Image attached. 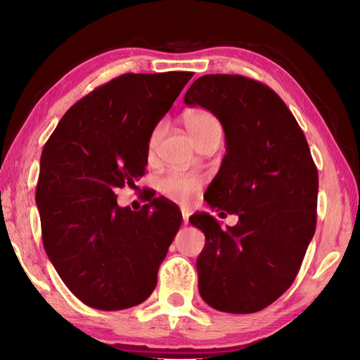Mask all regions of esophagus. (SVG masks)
I'll use <instances>...</instances> for the list:
<instances>
[{"mask_svg":"<svg viewBox=\"0 0 360 360\" xmlns=\"http://www.w3.org/2000/svg\"><path fill=\"white\" fill-rule=\"evenodd\" d=\"M181 212H182V221H184V224H187L188 223V217H190V214H192V210L187 209V207H182Z\"/></svg>","mask_w":360,"mask_h":360,"instance_id":"1","label":"esophagus"}]
</instances>
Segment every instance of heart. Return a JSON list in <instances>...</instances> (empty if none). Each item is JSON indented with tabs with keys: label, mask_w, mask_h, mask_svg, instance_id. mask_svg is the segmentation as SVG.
<instances>
[{
	"label": "heart",
	"mask_w": 360,
	"mask_h": 360,
	"mask_svg": "<svg viewBox=\"0 0 360 360\" xmlns=\"http://www.w3.org/2000/svg\"><path fill=\"white\" fill-rule=\"evenodd\" d=\"M184 124L190 134V137L193 139V142L209 131L221 129L220 122H218L212 112L202 110V109L188 112V114L184 117ZM159 132H160L159 128H156L151 132L150 142H148V150L150 151H153L154 145L158 142ZM201 184H202V179L198 174L176 173V172L167 173L158 181L160 192L167 195L168 198H173L178 201H188L196 192H198Z\"/></svg>",
	"instance_id": "obj_1"
}]
</instances>
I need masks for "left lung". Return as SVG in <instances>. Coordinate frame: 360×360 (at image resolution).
<instances>
[{
    "instance_id": "8db88e82",
    "label": "left lung",
    "mask_w": 360,
    "mask_h": 360,
    "mask_svg": "<svg viewBox=\"0 0 360 360\" xmlns=\"http://www.w3.org/2000/svg\"><path fill=\"white\" fill-rule=\"evenodd\" d=\"M184 103L223 124L226 154L204 200L238 215L226 231L206 212L190 217L206 236L196 259L200 295L217 311L259 312L292 285L315 234L319 172L311 150L276 91L250 77L204 75Z\"/></svg>"
}]
</instances>
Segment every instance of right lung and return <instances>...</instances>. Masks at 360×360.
Instances as JSON below:
<instances>
[{
  "label": "right lung",
  "mask_w": 360,
  "mask_h": 360,
  "mask_svg": "<svg viewBox=\"0 0 360 360\" xmlns=\"http://www.w3.org/2000/svg\"><path fill=\"white\" fill-rule=\"evenodd\" d=\"M192 72L124 73L81 98L44 146L35 192L45 251L87 304L122 311L150 297L181 210L156 198L134 212L115 188L143 176L148 142Z\"/></svg>",
  "instance_id": "obj_1"
}]
</instances>
